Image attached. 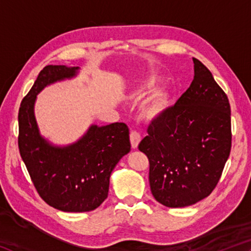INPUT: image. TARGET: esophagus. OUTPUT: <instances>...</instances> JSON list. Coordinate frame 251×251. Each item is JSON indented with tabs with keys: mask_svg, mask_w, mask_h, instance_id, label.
I'll use <instances>...</instances> for the list:
<instances>
[{
	"mask_svg": "<svg viewBox=\"0 0 251 251\" xmlns=\"http://www.w3.org/2000/svg\"><path fill=\"white\" fill-rule=\"evenodd\" d=\"M141 142V135H139L137 131H131L130 133V144L131 148L136 150L138 147V144Z\"/></svg>",
	"mask_w": 251,
	"mask_h": 251,
	"instance_id": "obj_1",
	"label": "esophagus"
}]
</instances>
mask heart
Segmentation results:
<instances>
[{"mask_svg": "<svg viewBox=\"0 0 251 251\" xmlns=\"http://www.w3.org/2000/svg\"><path fill=\"white\" fill-rule=\"evenodd\" d=\"M160 84V77L157 74L151 73L139 80L137 85L130 91V100H141L150 93L154 92ZM168 95L163 91H157L144 101L141 106V115L147 122L158 120L164 115L168 107Z\"/></svg>", "mask_w": 251, "mask_h": 251, "instance_id": "1", "label": "heart"}]
</instances>
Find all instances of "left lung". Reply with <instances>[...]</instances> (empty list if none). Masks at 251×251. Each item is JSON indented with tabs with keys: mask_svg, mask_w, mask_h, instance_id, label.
Listing matches in <instances>:
<instances>
[{
	"mask_svg": "<svg viewBox=\"0 0 251 251\" xmlns=\"http://www.w3.org/2000/svg\"><path fill=\"white\" fill-rule=\"evenodd\" d=\"M194 79L172 108L151 122L139 151L150 159V185L161 205L181 208L209 195L231 148L230 105L197 58Z\"/></svg>",
	"mask_w": 251,
	"mask_h": 251,
	"instance_id": "8db88e82",
	"label": "left lung"
}]
</instances>
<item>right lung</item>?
Masks as SVG:
<instances>
[{
    "label": "right lung",
    "mask_w": 251,
    "mask_h": 251,
    "mask_svg": "<svg viewBox=\"0 0 251 251\" xmlns=\"http://www.w3.org/2000/svg\"><path fill=\"white\" fill-rule=\"evenodd\" d=\"M79 72L77 66H45L19 110V150L33 184L50 206L69 212L96 209L107 198L110 174L130 151L124 123L92 124L67 145H56L41 134L35 117L37 95L50 85L75 78Z\"/></svg>",
    "instance_id": "obj_1"
}]
</instances>
